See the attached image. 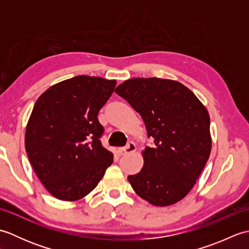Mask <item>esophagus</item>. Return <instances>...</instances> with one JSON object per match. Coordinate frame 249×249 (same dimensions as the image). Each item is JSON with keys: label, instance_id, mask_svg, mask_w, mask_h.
I'll list each match as a JSON object with an SVG mask.
<instances>
[{"label": "esophagus", "instance_id": "obj_1", "mask_svg": "<svg viewBox=\"0 0 249 249\" xmlns=\"http://www.w3.org/2000/svg\"><path fill=\"white\" fill-rule=\"evenodd\" d=\"M136 151V144L134 142H128L127 145L124 146V147H120L118 150V153L122 156V155H126V154H129V153H133Z\"/></svg>", "mask_w": 249, "mask_h": 249}]
</instances>
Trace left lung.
I'll use <instances>...</instances> for the list:
<instances>
[{"label": "left lung", "instance_id": "left-lung-1", "mask_svg": "<svg viewBox=\"0 0 249 249\" xmlns=\"http://www.w3.org/2000/svg\"><path fill=\"white\" fill-rule=\"evenodd\" d=\"M143 120L147 137L144 165L128 181L153 205L168 206L186 196L209 160L210 115L182 83L160 78H133L115 89Z\"/></svg>", "mask_w": 249, "mask_h": 249}]
</instances>
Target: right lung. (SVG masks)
Returning <instances> with one entry per match:
<instances>
[{"mask_svg":"<svg viewBox=\"0 0 249 249\" xmlns=\"http://www.w3.org/2000/svg\"><path fill=\"white\" fill-rule=\"evenodd\" d=\"M115 80L77 76L50 87L36 100L25 130V151L45 188L63 201L83 198L113 161L100 142L99 110Z\"/></svg>","mask_w":249,"mask_h":249,"instance_id":"1","label":"right lung"}]
</instances>
